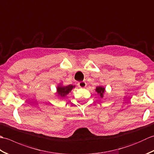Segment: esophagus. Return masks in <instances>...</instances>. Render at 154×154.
Returning <instances> with one entry per match:
<instances>
[{
	"label": "esophagus",
	"instance_id": "1",
	"mask_svg": "<svg viewBox=\"0 0 154 154\" xmlns=\"http://www.w3.org/2000/svg\"><path fill=\"white\" fill-rule=\"evenodd\" d=\"M78 86L81 88H85L87 86V83L85 81H81V82L78 83Z\"/></svg>",
	"mask_w": 154,
	"mask_h": 154
}]
</instances>
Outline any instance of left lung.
I'll list each match as a JSON object with an SVG mask.
<instances>
[{
    "mask_svg": "<svg viewBox=\"0 0 154 154\" xmlns=\"http://www.w3.org/2000/svg\"><path fill=\"white\" fill-rule=\"evenodd\" d=\"M95 91L98 94H100L101 98H103L104 93L105 92V88L103 87V86H98L96 87Z\"/></svg>",
    "mask_w": 154,
    "mask_h": 154,
    "instance_id": "1",
    "label": "left lung"
}]
</instances>
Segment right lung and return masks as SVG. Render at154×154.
I'll return each mask as SVG.
<instances>
[{
  "instance_id": "1",
  "label": "right lung",
  "mask_w": 154,
  "mask_h": 154,
  "mask_svg": "<svg viewBox=\"0 0 154 154\" xmlns=\"http://www.w3.org/2000/svg\"><path fill=\"white\" fill-rule=\"evenodd\" d=\"M75 86L72 85H69L67 86H63V85L60 83L57 87V91L56 94H57L58 97L60 98H63L65 96L69 93L71 90L75 88Z\"/></svg>"
}]
</instances>
